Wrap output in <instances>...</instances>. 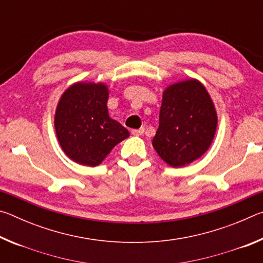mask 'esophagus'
I'll use <instances>...</instances> for the list:
<instances>
[{"instance_id":"obj_1","label":"esophagus","mask_w":263,"mask_h":263,"mask_svg":"<svg viewBox=\"0 0 263 263\" xmlns=\"http://www.w3.org/2000/svg\"><path fill=\"white\" fill-rule=\"evenodd\" d=\"M144 132H145V128H144V127L136 128V130H132V131H131V133H132L133 136H141Z\"/></svg>"}]
</instances>
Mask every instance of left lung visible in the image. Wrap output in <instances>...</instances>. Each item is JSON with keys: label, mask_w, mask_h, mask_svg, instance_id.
I'll list each match as a JSON object with an SVG mask.
<instances>
[{"label": "left lung", "mask_w": 263, "mask_h": 263, "mask_svg": "<svg viewBox=\"0 0 263 263\" xmlns=\"http://www.w3.org/2000/svg\"><path fill=\"white\" fill-rule=\"evenodd\" d=\"M217 112L205 87L196 79L166 88L152 145L169 166L184 167L210 147L217 128Z\"/></svg>", "instance_id": "1"}]
</instances>
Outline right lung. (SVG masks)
<instances>
[{
  "label": "right lung",
  "instance_id": "right-lung-1",
  "mask_svg": "<svg viewBox=\"0 0 263 263\" xmlns=\"http://www.w3.org/2000/svg\"><path fill=\"white\" fill-rule=\"evenodd\" d=\"M104 83L77 82L61 95L54 116L62 151L73 161L95 167L130 133L109 116Z\"/></svg>",
  "mask_w": 263,
  "mask_h": 263
}]
</instances>
